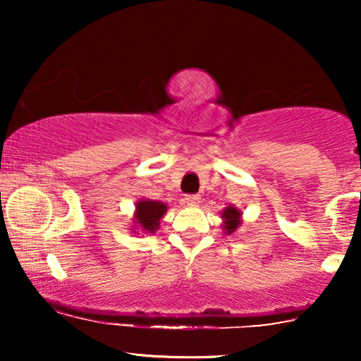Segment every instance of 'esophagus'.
<instances>
[{"label": "esophagus", "mask_w": 361, "mask_h": 361, "mask_svg": "<svg viewBox=\"0 0 361 361\" xmlns=\"http://www.w3.org/2000/svg\"><path fill=\"white\" fill-rule=\"evenodd\" d=\"M185 204L187 205H199L200 204V195L192 194V195H185Z\"/></svg>", "instance_id": "1"}]
</instances>
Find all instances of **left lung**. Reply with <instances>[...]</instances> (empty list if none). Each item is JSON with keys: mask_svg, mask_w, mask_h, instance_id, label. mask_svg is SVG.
<instances>
[{"mask_svg": "<svg viewBox=\"0 0 361 361\" xmlns=\"http://www.w3.org/2000/svg\"><path fill=\"white\" fill-rule=\"evenodd\" d=\"M221 219H224L225 233L231 235L241 225V212L238 209H235L233 205H230L221 212Z\"/></svg>", "mask_w": 361, "mask_h": 361, "instance_id": "1", "label": "left lung"}]
</instances>
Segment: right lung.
I'll list each match as a JSON object with an SVG mask.
<instances>
[{
	"instance_id": "1",
	"label": "right lung",
	"mask_w": 361,
	"mask_h": 361,
	"mask_svg": "<svg viewBox=\"0 0 361 361\" xmlns=\"http://www.w3.org/2000/svg\"><path fill=\"white\" fill-rule=\"evenodd\" d=\"M167 212V205L157 200L142 199L136 204L135 228H140L145 233H154L159 228L161 219Z\"/></svg>"
}]
</instances>
